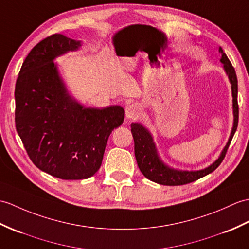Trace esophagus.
I'll list each match as a JSON object with an SVG mask.
<instances>
[{
	"instance_id": "esophagus-1",
	"label": "esophagus",
	"mask_w": 249,
	"mask_h": 249,
	"mask_svg": "<svg viewBox=\"0 0 249 249\" xmlns=\"http://www.w3.org/2000/svg\"><path fill=\"white\" fill-rule=\"evenodd\" d=\"M125 112H126V118L136 119L139 117V115H140L141 108L138 105V104H130V105L126 107Z\"/></svg>"
}]
</instances>
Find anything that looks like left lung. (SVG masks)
Instances as JSON below:
<instances>
[{
	"instance_id": "1",
	"label": "left lung",
	"mask_w": 249,
	"mask_h": 249,
	"mask_svg": "<svg viewBox=\"0 0 249 249\" xmlns=\"http://www.w3.org/2000/svg\"><path fill=\"white\" fill-rule=\"evenodd\" d=\"M218 52L222 54L221 61L224 63V69L226 71L229 80L231 83V90H232L233 97V127L231 131L230 138L226 146L223 149V152L218 159L213 162L210 166L206 167L204 170L188 172V171H177L170 169L161 161L156 151L155 144L153 142V138L147 129L144 128L141 124L132 123L131 124V134L135 141V156L137 159V163L139 169L142 172V174L149 180L156 183L163 184V186H182L190 182H193L197 179L210 174L214 171L218 165L222 163L225 156H226L227 149L230 145V142L232 140L234 132L238 128L239 122V105H238V78L234 71V68L231 65L227 55L224 53L223 49L219 46Z\"/></svg>"
}]
</instances>
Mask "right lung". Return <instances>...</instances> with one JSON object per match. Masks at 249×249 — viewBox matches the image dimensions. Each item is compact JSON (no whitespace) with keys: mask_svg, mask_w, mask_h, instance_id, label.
Instances as JSON below:
<instances>
[{"mask_svg":"<svg viewBox=\"0 0 249 249\" xmlns=\"http://www.w3.org/2000/svg\"><path fill=\"white\" fill-rule=\"evenodd\" d=\"M80 42L51 35L34 46L15 89V122L33 163L48 174L78 180L100 169L108 138L123 123L121 106L86 108L68 94L54 59Z\"/></svg>","mask_w":249,"mask_h":249,"instance_id":"1","label":"right lung"}]
</instances>
